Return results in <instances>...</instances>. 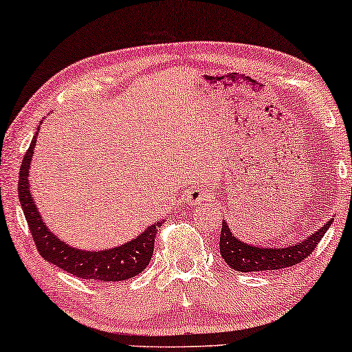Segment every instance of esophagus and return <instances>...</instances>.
Here are the masks:
<instances>
[{"label":"esophagus","mask_w":352,"mask_h":352,"mask_svg":"<svg viewBox=\"0 0 352 352\" xmlns=\"http://www.w3.org/2000/svg\"><path fill=\"white\" fill-rule=\"evenodd\" d=\"M190 204H199V202H205V200H210V192L208 190L202 189V187H195V189H190L189 195H187Z\"/></svg>","instance_id":"esophagus-1"}]
</instances>
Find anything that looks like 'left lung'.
Returning a JSON list of instances; mask_svg holds the SVG:
<instances>
[{"label":"left lung","instance_id":"8db88e82","mask_svg":"<svg viewBox=\"0 0 352 352\" xmlns=\"http://www.w3.org/2000/svg\"><path fill=\"white\" fill-rule=\"evenodd\" d=\"M331 221H327L320 230L314 232L312 236L304 239L302 243H296L291 248H255V245L245 244L239 241L230 231L226 221H223L221 234H220V252L221 257L231 268L236 272H267V270H280L298 265L304 258H307L317 244L320 243L322 237L325 236Z\"/></svg>","mask_w":352,"mask_h":352}]
</instances>
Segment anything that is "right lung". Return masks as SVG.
Returning <instances> with one entry per match:
<instances>
[{"label":"right lung","mask_w":352,"mask_h":352,"mask_svg":"<svg viewBox=\"0 0 352 352\" xmlns=\"http://www.w3.org/2000/svg\"><path fill=\"white\" fill-rule=\"evenodd\" d=\"M35 142L36 135L22 160L17 192H19L21 207L24 210L30 234L34 237V244L40 255L61 270L90 281H122L144 272L153 255L155 237H157V231L162 223L148 226L142 234L137 236L131 243L109 250H100V252L71 248L48 231L35 207L29 186V168L32 157H34Z\"/></svg>","instance_id":"obj_1"}]
</instances>
